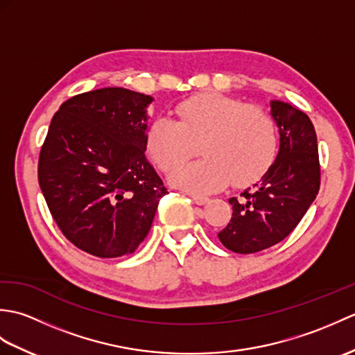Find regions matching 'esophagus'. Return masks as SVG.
<instances>
[{"mask_svg":"<svg viewBox=\"0 0 355 355\" xmlns=\"http://www.w3.org/2000/svg\"><path fill=\"white\" fill-rule=\"evenodd\" d=\"M192 201L195 202V205L202 206V205H206V202L209 201V198L207 197H201V195H192Z\"/></svg>","mask_w":355,"mask_h":355,"instance_id":"esophagus-1","label":"esophagus"}]
</instances>
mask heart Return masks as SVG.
Segmentation results:
<instances>
[{"instance_id": "1", "label": "heart", "mask_w": 355, "mask_h": 355, "mask_svg": "<svg viewBox=\"0 0 355 355\" xmlns=\"http://www.w3.org/2000/svg\"><path fill=\"white\" fill-rule=\"evenodd\" d=\"M177 120L157 117L145 135L149 157L168 172L196 152L202 161L179 166L169 175L173 186L193 193H210L230 182L245 187L258 182L277 153L275 120L254 105L220 93H202L175 108Z\"/></svg>"}]
</instances>
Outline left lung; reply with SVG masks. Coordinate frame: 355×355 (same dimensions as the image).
Masks as SVG:
<instances>
[{
	"instance_id": "left-lung-1",
	"label": "left lung",
	"mask_w": 355,
	"mask_h": 355,
	"mask_svg": "<svg viewBox=\"0 0 355 355\" xmlns=\"http://www.w3.org/2000/svg\"><path fill=\"white\" fill-rule=\"evenodd\" d=\"M279 153L261 182L229 200L232 220L218 238L229 250L248 254L281 243L306 214L320 187L318 135L304 111L273 101Z\"/></svg>"
}]
</instances>
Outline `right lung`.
<instances>
[{"label":"right lung","mask_w":355,"mask_h":355,"mask_svg":"<svg viewBox=\"0 0 355 355\" xmlns=\"http://www.w3.org/2000/svg\"><path fill=\"white\" fill-rule=\"evenodd\" d=\"M150 102L120 87L73 96L53 116L41 148L37 182L53 220L97 258L132 253L168 193L145 155Z\"/></svg>","instance_id":"obj_1"}]
</instances>
